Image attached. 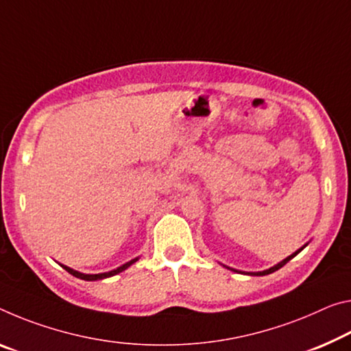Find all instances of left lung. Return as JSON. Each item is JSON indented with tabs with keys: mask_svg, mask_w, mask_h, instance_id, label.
<instances>
[{
	"mask_svg": "<svg viewBox=\"0 0 351 351\" xmlns=\"http://www.w3.org/2000/svg\"><path fill=\"white\" fill-rule=\"evenodd\" d=\"M309 243V242H308ZM308 243H304V245L302 247V248H298L295 253H292L291 256H287L286 259H282L281 263H278V264H275L274 267H270V269H267V270H263V271H247V275H256V276H264V275H270V274H274V271H276L278 269H281L282 265H286L289 261H291L292 258H295V256L302 252V250L308 245ZM223 267H226V265H223ZM226 269H230V270H232V271H237V274H245V271H241V270H236V269H231V267H226Z\"/></svg>",
	"mask_w": 351,
	"mask_h": 351,
	"instance_id": "8db88e82",
	"label": "left lung"
}]
</instances>
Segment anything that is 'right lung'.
<instances>
[{"label":"right lung","mask_w":351,"mask_h":351,"mask_svg":"<svg viewBox=\"0 0 351 351\" xmlns=\"http://www.w3.org/2000/svg\"><path fill=\"white\" fill-rule=\"evenodd\" d=\"M136 261H138V258L131 259L130 263H126V264H123V265L117 267V269L110 270V271H104V274H81V271L70 269V267H66V265H64V264H60V267H64V269H65L66 271H69L70 275H73V276H76V278H80V280H84V281H98V280H104V278H109V276H114V275H117V274H120V271L126 270L128 267L134 264Z\"/></svg>","instance_id":"1"}]
</instances>
